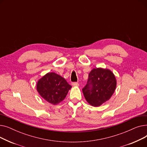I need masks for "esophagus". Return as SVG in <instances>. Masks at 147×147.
<instances>
[{
  "mask_svg": "<svg viewBox=\"0 0 147 147\" xmlns=\"http://www.w3.org/2000/svg\"><path fill=\"white\" fill-rule=\"evenodd\" d=\"M72 85L74 86H79V84L78 82H73L72 83Z\"/></svg>",
  "mask_w": 147,
  "mask_h": 147,
  "instance_id": "34e87169",
  "label": "esophagus"
}]
</instances>
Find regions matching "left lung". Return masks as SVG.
<instances>
[{"instance_id": "obj_1", "label": "left lung", "mask_w": 147, "mask_h": 147, "mask_svg": "<svg viewBox=\"0 0 147 147\" xmlns=\"http://www.w3.org/2000/svg\"><path fill=\"white\" fill-rule=\"evenodd\" d=\"M115 76L109 69H92L83 93L87 102L94 107H99L109 100L116 88Z\"/></svg>"}]
</instances>
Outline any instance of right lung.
Listing matches in <instances>:
<instances>
[{"mask_svg":"<svg viewBox=\"0 0 147 147\" xmlns=\"http://www.w3.org/2000/svg\"><path fill=\"white\" fill-rule=\"evenodd\" d=\"M37 90L46 101L56 105L63 101L71 86L65 79L55 73H48L38 80Z\"/></svg>","mask_w":147,"mask_h":147,"instance_id":"add662e5","label":"right lung"}]
</instances>
